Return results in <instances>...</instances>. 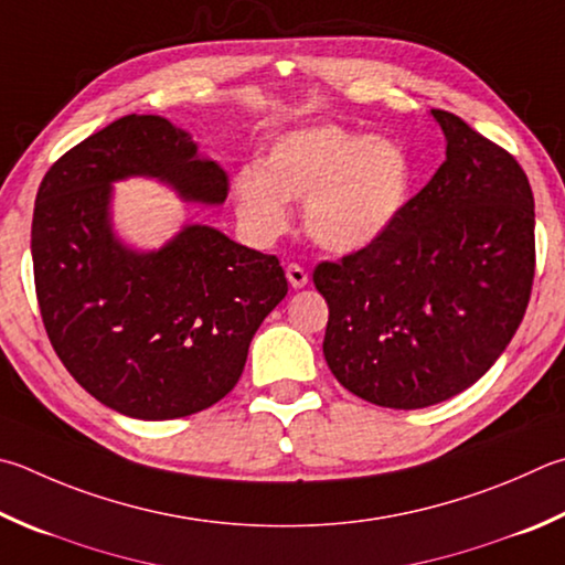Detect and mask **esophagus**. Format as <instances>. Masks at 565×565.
I'll list each match as a JSON object with an SVG mask.
<instances>
[{
	"instance_id": "34e87169",
	"label": "esophagus",
	"mask_w": 565,
	"mask_h": 565,
	"mask_svg": "<svg viewBox=\"0 0 565 565\" xmlns=\"http://www.w3.org/2000/svg\"><path fill=\"white\" fill-rule=\"evenodd\" d=\"M286 279H289L294 289H303V286L309 284V271H306L299 264H289L286 266Z\"/></svg>"
}]
</instances>
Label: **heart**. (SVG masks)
<instances>
[{"label":"heart","instance_id":"heart-1","mask_svg":"<svg viewBox=\"0 0 565 565\" xmlns=\"http://www.w3.org/2000/svg\"><path fill=\"white\" fill-rule=\"evenodd\" d=\"M413 166L399 142L367 138L341 126L286 132L264 168L234 172L232 198L256 239L289 227V202H303V224L316 244L355 252L375 242L407 204Z\"/></svg>","mask_w":565,"mask_h":565}]
</instances>
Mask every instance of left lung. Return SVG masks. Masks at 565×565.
Instances as JSON below:
<instances>
[{
    "instance_id": "obj_1",
    "label": "left lung",
    "mask_w": 565,
    "mask_h": 565,
    "mask_svg": "<svg viewBox=\"0 0 565 565\" xmlns=\"http://www.w3.org/2000/svg\"><path fill=\"white\" fill-rule=\"evenodd\" d=\"M447 158L367 247L321 262L326 363L367 403L417 409L477 383L514 338L536 266L533 192L514 156L433 110Z\"/></svg>"
}]
</instances>
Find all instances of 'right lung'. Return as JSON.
I'll list each match as a JSON object with an SVG mask.
<instances>
[{"label": "right lung", "mask_w": 565, "mask_h": 565, "mask_svg": "<svg viewBox=\"0 0 565 565\" xmlns=\"http://www.w3.org/2000/svg\"><path fill=\"white\" fill-rule=\"evenodd\" d=\"M158 178L182 200L222 204L230 180L188 130L122 116L49 168L32 222L36 299L49 341L98 403L138 419H175L237 385L256 328L289 284L274 254L188 224L158 252L110 227L113 182Z\"/></svg>", "instance_id": "obj_1"}]
</instances>
